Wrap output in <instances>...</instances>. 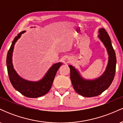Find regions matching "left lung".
Wrapping results in <instances>:
<instances>
[{"mask_svg":"<svg viewBox=\"0 0 123 123\" xmlns=\"http://www.w3.org/2000/svg\"><path fill=\"white\" fill-rule=\"evenodd\" d=\"M98 33V39L104 44L108 54V64L102 75L94 79H86L74 66L69 65L73 88L77 94L85 97H96L107 90L112 83L116 72V57L111 38L104 28L99 29Z\"/></svg>","mask_w":123,"mask_h":123,"instance_id":"left-lung-1","label":"left lung"}]
</instances>
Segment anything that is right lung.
<instances>
[{
    "mask_svg": "<svg viewBox=\"0 0 123 123\" xmlns=\"http://www.w3.org/2000/svg\"><path fill=\"white\" fill-rule=\"evenodd\" d=\"M25 32L22 31L15 36L8 50L6 59L8 74L12 86L17 91L28 98H37L45 95L50 91L57 70L62 63L57 62L53 64L43 78L38 81H30L21 77L14 68L12 53L15 43L20 38L21 35Z\"/></svg>",
    "mask_w": 123,
    "mask_h": 123,
    "instance_id": "right-lung-1",
    "label": "right lung"
}]
</instances>
